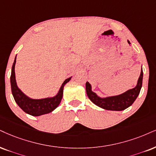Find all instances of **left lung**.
<instances>
[{"label": "left lung", "instance_id": "8db88e82", "mask_svg": "<svg viewBox=\"0 0 156 156\" xmlns=\"http://www.w3.org/2000/svg\"><path fill=\"white\" fill-rule=\"evenodd\" d=\"M127 41L129 44H131L129 40ZM143 72L142 69L136 87L119 95L106 98L99 97L95 93L92 91L91 84L88 82H86V93L90 101L93 102L94 104L108 111H123L132 105L134 101L137 99L141 90L142 84H143Z\"/></svg>", "mask_w": 156, "mask_h": 156}]
</instances>
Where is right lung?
<instances>
[{
	"label": "right lung",
	"mask_w": 156,
	"mask_h": 156,
	"mask_svg": "<svg viewBox=\"0 0 156 156\" xmlns=\"http://www.w3.org/2000/svg\"><path fill=\"white\" fill-rule=\"evenodd\" d=\"M16 58L13 61L12 69H11V92L13 96L15 101L25 113L32 115L34 116H39L41 115L51 113L60 104L61 99L63 97V87L67 82L70 81L72 77L66 79L60 87L58 93L57 95L52 98H46L43 99H32L27 96L23 93L18 87L16 82V76H15V64H16Z\"/></svg>",
	"instance_id": "add662e5"
}]
</instances>
